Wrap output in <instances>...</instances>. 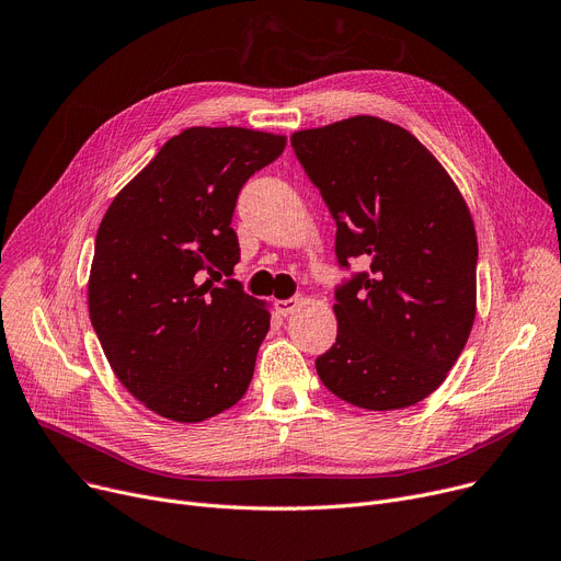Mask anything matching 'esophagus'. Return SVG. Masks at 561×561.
Here are the masks:
<instances>
[{
  "mask_svg": "<svg viewBox=\"0 0 561 561\" xmlns=\"http://www.w3.org/2000/svg\"><path fill=\"white\" fill-rule=\"evenodd\" d=\"M305 305V297L302 295H295V297H288V300H279L277 302V313L279 316H290V313H295L297 309H300Z\"/></svg>",
  "mask_w": 561,
  "mask_h": 561,
  "instance_id": "esophagus-1",
  "label": "esophagus"
}]
</instances>
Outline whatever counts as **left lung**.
<instances>
[{"label": "left lung", "instance_id": "obj_1", "mask_svg": "<svg viewBox=\"0 0 561 561\" xmlns=\"http://www.w3.org/2000/svg\"><path fill=\"white\" fill-rule=\"evenodd\" d=\"M293 151L335 220L339 335L320 381L365 410L415 405L442 386L476 318L478 241L451 175L408 130L358 115L297 130Z\"/></svg>", "mask_w": 561, "mask_h": 561}]
</instances>
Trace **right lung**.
I'll list each match as a JSON object with an SVG mask.
<instances>
[{
  "instance_id": "obj_1",
  "label": "right lung",
  "mask_w": 561,
  "mask_h": 561,
  "mask_svg": "<svg viewBox=\"0 0 561 561\" xmlns=\"http://www.w3.org/2000/svg\"><path fill=\"white\" fill-rule=\"evenodd\" d=\"M284 146V135L237 126L186 128L101 220L90 320L124 388L167 420H209L252 381L271 313L232 279L230 226L241 186Z\"/></svg>"
}]
</instances>
